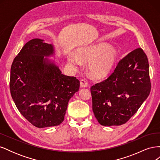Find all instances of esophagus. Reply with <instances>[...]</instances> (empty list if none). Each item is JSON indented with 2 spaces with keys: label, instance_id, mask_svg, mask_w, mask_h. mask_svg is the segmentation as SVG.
Masks as SVG:
<instances>
[{
  "label": "esophagus",
  "instance_id": "1",
  "mask_svg": "<svg viewBox=\"0 0 160 160\" xmlns=\"http://www.w3.org/2000/svg\"><path fill=\"white\" fill-rule=\"evenodd\" d=\"M80 85L81 88H86L88 86V82L85 79H82L80 81Z\"/></svg>",
  "mask_w": 160,
  "mask_h": 160
}]
</instances>
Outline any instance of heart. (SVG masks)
Here are the masks:
<instances>
[{"label": "heart", "mask_w": 160, "mask_h": 160, "mask_svg": "<svg viewBox=\"0 0 160 160\" xmlns=\"http://www.w3.org/2000/svg\"><path fill=\"white\" fill-rule=\"evenodd\" d=\"M67 59L71 65L75 67L81 65V59L90 61L89 70L91 74L96 78H99L108 74L112 69L116 56L115 52L110 49L109 46L99 43L81 51L79 57L75 54L68 55Z\"/></svg>", "instance_id": "b5f03b06"}]
</instances>
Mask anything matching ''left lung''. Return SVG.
I'll list each match as a JSON object with an SVG mask.
<instances>
[{"label":"left lung","instance_id":"obj_1","mask_svg":"<svg viewBox=\"0 0 160 160\" xmlns=\"http://www.w3.org/2000/svg\"><path fill=\"white\" fill-rule=\"evenodd\" d=\"M92 108L104 126L126 123L137 112L151 91L149 62L141 48L121 59L107 79L91 88Z\"/></svg>","mask_w":160,"mask_h":160}]
</instances>
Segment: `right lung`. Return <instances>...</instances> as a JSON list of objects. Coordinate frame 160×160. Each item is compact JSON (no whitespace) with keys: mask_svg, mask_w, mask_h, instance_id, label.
<instances>
[{"mask_svg":"<svg viewBox=\"0 0 160 160\" xmlns=\"http://www.w3.org/2000/svg\"><path fill=\"white\" fill-rule=\"evenodd\" d=\"M54 54L52 45L33 38L23 46L11 65L10 90L17 109L38 128L56 126L64 120L69 99L80 81L62 74L45 57Z\"/></svg>","mask_w":160,"mask_h":160,"instance_id":"add662e5","label":"right lung"}]
</instances>
